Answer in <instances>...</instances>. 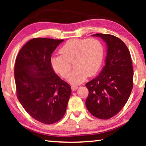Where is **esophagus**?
<instances>
[{"mask_svg":"<svg viewBox=\"0 0 146 146\" xmlns=\"http://www.w3.org/2000/svg\"><path fill=\"white\" fill-rule=\"evenodd\" d=\"M71 90H72L73 91H75L78 89V86L76 85H72L71 86Z\"/></svg>","mask_w":146,"mask_h":146,"instance_id":"34e87169","label":"esophagus"}]
</instances>
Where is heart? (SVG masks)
<instances>
[{
    "instance_id": "1",
    "label": "heart",
    "mask_w": 146,
    "mask_h": 146,
    "mask_svg": "<svg viewBox=\"0 0 146 146\" xmlns=\"http://www.w3.org/2000/svg\"><path fill=\"white\" fill-rule=\"evenodd\" d=\"M61 56H51V65L54 71L66 77L73 62L75 68L67 78L71 84H80L87 77L95 75L102 64L104 49L96 38L71 39L60 48Z\"/></svg>"
}]
</instances>
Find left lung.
Instances as JSON below:
<instances>
[{
    "mask_svg": "<svg viewBox=\"0 0 146 146\" xmlns=\"http://www.w3.org/2000/svg\"><path fill=\"white\" fill-rule=\"evenodd\" d=\"M92 36L100 37L105 42L107 54L100 73L86 84L89 91L86 106L94 117L109 119L123 108L131 92V57L126 45L117 36L102 33Z\"/></svg>",
    "mask_w": 146,
    "mask_h": 146,
    "instance_id": "1",
    "label": "left lung"
}]
</instances>
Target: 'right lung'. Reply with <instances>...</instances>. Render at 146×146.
<instances>
[{"label":"right lung","mask_w":146,"mask_h":146,"mask_svg":"<svg viewBox=\"0 0 146 146\" xmlns=\"http://www.w3.org/2000/svg\"><path fill=\"white\" fill-rule=\"evenodd\" d=\"M64 40L36 38L20 50L15 64L17 95L28 114L46 124L60 120L66 111L71 86L51 65V54Z\"/></svg>","instance_id":"right-lung-1"}]
</instances>
